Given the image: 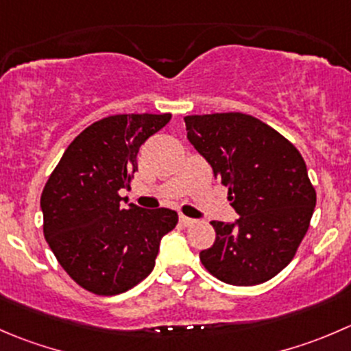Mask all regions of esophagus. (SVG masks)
I'll return each instance as SVG.
<instances>
[{
	"label": "esophagus",
	"mask_w": 351,
	"mask_h": 351,
	"mask_svg": "<svg viewBox=\"0 0 351 351\" xmlns=\"http://www.w3.org/2000/svg\"><path fill=\"white\" fill-rule=\"evenodd\" d=\"M195 223V219H192V217H186V216H180V224H182V226H192V224Z\"/></svg>",
	"instance_id": "obj_1"
}]
</instances>
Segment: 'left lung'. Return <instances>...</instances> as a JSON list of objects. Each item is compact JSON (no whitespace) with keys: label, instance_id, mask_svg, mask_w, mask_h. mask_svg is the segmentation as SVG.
<instances>
[{"label":"left lung","instance_id":"left-lung-1","mask_svg":"<svg viewBox=\"0 0 351 351\" xmlns=\"http://www.w3.org/2000/svg\"><path fill=\"white\" fill-rule=\"evenodd\" d=\"M186 138L228 186L233 223L213 221L216 241L204 267L234 287H254L291 262L314 214L315 190L304 158L264 121L243 113L185 117Z\"/></svg>","mask_w":351,"mask_h":351}]
</instances>
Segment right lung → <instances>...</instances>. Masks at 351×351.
<instances>
[{"mask_svg":"<svg viewBox=\"0 0 351 351\" xmlns=\"http://www.w3.org/2000/svg\"><path fill=\"white\" fill-rule=\"evenodd\" d=\"M171 114H114L75 137L40 195L44 237L68 276L96 295L123 293L154 269L176 210L121 206L137 154Z\"/></svg>","mask_w":351,"mask_h":351,"instance_id":"1","label":"right lung"}]
</instances>
